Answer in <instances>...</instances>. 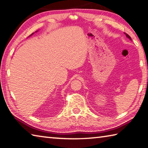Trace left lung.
<instances>
[{
  "label": "left lung",
  "instance_id": "obj_1",
  "mask_svg": "<svg viewBox=\"0 0 148 148\" xmlns=\"http://www.w3.org/2000/svg\"><path fill=\"white\" fill-rule=\"evenodd\" d=\"M124 34L126 35V37H127L128 39H130V40H132V39H131V38H130V36L128 34H126V33H125L124 32Z\"/></svg>",
  "mask_w": 148,
  "mask_h": 148
}]
</instances>
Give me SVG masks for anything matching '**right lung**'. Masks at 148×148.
<instances>
[{
	"label": "right lung",
	"instance_id": "add662e5",
	"mask_svg": "<svg viewBox=\"0 0 148 148\" xmlns=\"http://www.w3.org/2000/svg\"><path fill=\"white\" fill-rule=\"evenodd\" d=\"M38 32V31H36V32ZM34 34V33H32V34H31V35H30V36H32V34Z\"/></svg>",
	"mask_w": 148,
	"mask_h": 148
}]
</instances>
